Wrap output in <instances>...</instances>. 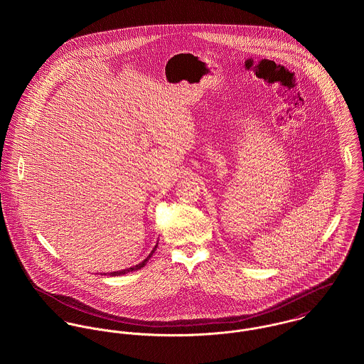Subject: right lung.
I'll return each instance as SVG.
<instances>
[{
	"label": "right lung",
	"instance_id": "right-lung-1",
	"mask_svg": "<svg viewBox=\"0 0 364 364\" xmlns=\"http://www.w3.org/2000/svg\"><path fill=\"white\" fill-rule=\"evenodd\" d=\"M156 247H158V242H156V247H154V250L151 251V254L146 258V259L143 260V262H140L139 264H136V266H133V267H129V269H123V270H117V272H110V273H107V276H122V274H126V273H129V272H134V270H139V269H141V267H144L147 263H149V259L153 257V254H154V251L156 250ZM106 274V273H104Z\"/></svg>",
	"mask_w": 364,
	"mask_h": 364
}]
</instances>
